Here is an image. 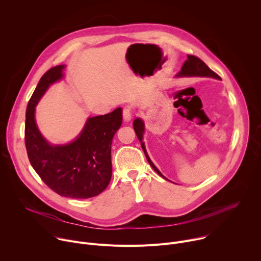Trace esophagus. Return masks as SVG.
Listing matches in <instances>:
<instances>
[{"instance_id":"esophagus-1","label":"esophagus","mask_w":261,"mask_h":261,"mask_svg":"<svg viewBox=\"0 0 261 261\" xmlns=\"http://www.w3.org/2000/svg\"><path fill=\"white\" fill-rule=\"evenodd\" d=\"M123 119L125 122H129L132 119V113L130 107H124L123 108Z\"/></svg>"}]
</instances>
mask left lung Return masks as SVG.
<instances>
[{"instance_id": "1", "label": "left lung", "mask_w": 261, "mask_h": 261, "mask_svg": "<svg viewBox=\"0 0 261 261\" xmlns=\"http://www.w3.org/2000/svg\"><path fill=\"white\" fill-rule=\"evenodd\" d=\"M177 76H200V77H213V79H217L220 80V76L218 75L217 73H215L213 70H211L206 64L204 62H202L199 58L192 56V55H188V59L186 60V62L184 63L181 70L179 71V73L177 74ZM133 128L134 131L136 133V136L138 137L140 143H141V147L144 152V155L150 163V165L153 167V169L163 178L167 179L160 171L159 169L154 165V163L151 161L150 157H148L146 150H145V146L144 143L142 141V137H143V132H144V124L140 119H136L133 122ZM168 180V179H167Z\"/></svg>"}]
</instances>
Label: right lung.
Instances as JSON below:
<instances>
[{
  "label": "right lung",
  "mask_w": 261,
  "mask_h": 261,
  "mask_svg": "<svg viewBox=\"0 0 261 261\" xmlns=\"http://www.w3.org/2000/svg\"><path fill=\"white\" fill-rule=\"evenodd\" d=\"M64 65L46 71L37 85L27 107L24 142L31 165L48 188L61 196L90 198L108 186L111 142L122 125V108L88 119L80 136L65 145H50L35 122V106L50 85L63 77Z\"/></svg>",
  "instance_id": "right-lung-1"
}]
</instances>
